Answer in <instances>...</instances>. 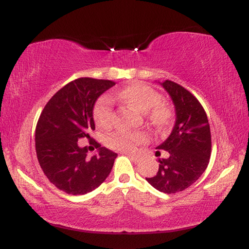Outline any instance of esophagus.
<instances>
[{
    "mask_svg": "<svg viewBox=\"0 0 249 249\" xmlns=\"http://www.w3.org/2000/svg\"><path fill=\"white\" fill-rule=\"evenodd\" d=\"M126 155H127V156H128V157H129L130 159H133L135 162L140 161V160H141V157H140V156H137V155H134V154H129V153H127V154H126Z\"/></svg>",
    "mask_w": 249,
    "mask_h": 249,
    "instance_id": "1",
    "label": "esophagus"
}]
</instances>
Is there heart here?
Instances as JSON below:
<instances>
[{"label": "heart", "mask_w": 249, "mask_h": 249, "mask_svg": "<svg viewBox=\"0 0 249 249\" xmlns=\"http://www.w3.org/2000/svg\"><path fill=\"white\" fill-rule=\"evenodd\" d=\"M115 98L135 111L145 113L148 123L158 132H165L174 122V109L171 105L160 100L158 92L145 83H130L117 92ZM93 117L100 127L107 128L111 125L113 112L107 99H101L95 104ZM145 140V134L142 132H117L108 138L107 144L113 149L132 151L135 145Z\"/></svg>", "instance_id": "heart-1"}]
</instances>
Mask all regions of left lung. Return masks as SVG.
<instances>
[{
    "instance_id": "left-lung-1",
    "label": "left lung",
    "mask_w": 249,
    "mask_h": 249,
    "mask_svg": "<svg viewBox=\"0 0 249 249\" xmlns=\"http://www.w3.org/2000/svg\"><path fill=\"white\" fill-rule=\"evenodd\" d=\"M158 83L174 103L176 121L169 136L157 147L169 156L158 159L157 175L146 180L169 195L185 190L205 171L211 156V130L204 108L190 92L169 80Z\"/></svg>"
}]
</instances>
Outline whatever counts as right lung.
Here are the masks:
<instances>
[{
  "label": "right lung",
  "instance_id": "right-lung-1",
  "mask_svg": "<svg viewBox=\"0 0 249 249\" xmlns=\"http://www.w3.org/2000/svg\"><path fill=\"white\" fill-rule=\"evenodd\" d=\"M113 86L111 80H74L48 101L39 116L35 132L37 159L50 182L68 195L93 191L114 165V151L95 142L98 153L89 157L88 147L78 145L80 138L91 140L96 100Z\"/></svg>",
  "mask_w": 249,
  "mask_h": 249
}]
</instances>
